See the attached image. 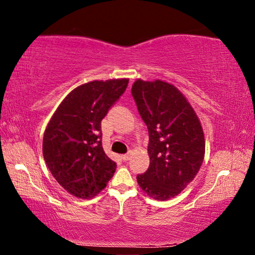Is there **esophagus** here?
Segmentation results:
<instances>
[{
	"mask_svg": "<svg viewBox=\"0 0 255 255\" xmlns=\"http://www.w3.org/2000/svg\"><path fill=\"white\" fill-rule=\"evenodd\" d=\"M129 156H130V152L127 153V154H125V155H123V156H122L123 161H125V162L128 161V159H129Z\"/></svg>",
	"mask_w": 255,
	"mask_h": 255,
	"instance_id": "1",
	"label": "esophagus"
}]
</instances>
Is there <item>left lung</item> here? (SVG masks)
Wrapping results in <instances>:
<instances>
[{"label": "left lung", "instance_id": "1", "mask_svg": "<svg viewBox=\"0 0 255 255\" xmlns=\"http://www.w3.org/2000/svg\"><path fill=\"white\" fill-rule=\"evenodd\" d=\"M131 96L149 137V166L137 182L149 197L167 200L191 182L204 162L201 124L183 94L166 82L137 80Z\"/></svg>", "mask_w": 255, "mask_h": 255}]
</instances>
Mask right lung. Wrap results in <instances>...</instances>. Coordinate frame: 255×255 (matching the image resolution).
Returning a JSON list of instances; mask_svg holds the SVG:
<instances>
[{"label": "right lung", "instance_id": "obj_1", "mask_svg": "<svg viewBox=\"0 0 255 255\" xmlns=\"http://www.w3.org/2000/svg\"><path fill=\"white\" fill-rule=\"evenodd\" d=\"M127 85V79L80 85L51 117L42 140V154L56 181L71 195L93 198L114 176L117 164L103 150L101 120Z\"/></svg>", "mask_w": 255, "mask_h": 255}]
</instances>
